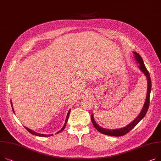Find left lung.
Wrapping results in <instances>:
<instances>
[{"instance_id":"obj_1","label":"left lung","mask_w":161,"mask_h":161,"mask_svg":"<svg viewBox=\"0 0 161 161\" xmlns=\"http://www.w3.org/2000/svg\"><path fill=\"white\" fill-rule=\"evenodd\" d=\"M134 54L135 56V59H136V61L139 63V65H139V67H140L142 72L145 74V76H146L147 80V96H146V99L145 101V103L143 106L142 110L141 111V113L139 114V115L136 118V119L129 125H127V126H125L124 127L120 128V129H118V130H115L105 129V128L100 127L95 122L93 115L92 114L91 115V120H92L93 125L94 126V127L96 130H97L99 132H100L102 134H104L106 135H109V136H120L125 135L128 132H130L133 129V128H134L136 125V124L143 119L148 110L149 105V97H150V92H151V89H152V80H151V78H150V75H149V73L144 65L141 56L136 52H134Z\"/></svg>"}]
</instances>
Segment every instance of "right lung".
<instances>
[{"label":"right lung","mask_w":161,"mask_h":161,"mask_svg":"<svg viewBox=\"0 0 161 161\" xmlns=\"http://www.w3.org/2000/svg\"><path fill=\"white\" fill-rule=\"evenodd\" d=\"M11 104H12V102H11ZM12 109H13V111H14V108H12ZM70 112V110H69V112H68V113H67V118H66V120H65V124H64V125H63V128H62V129H61L60 131H59L57 133H59V132H61L64 129H65V126H66V124H67V120H68V119H69V116ZM25 127L26 128V130L28 132H30L31 134H32V135H36V136H50L53 135V134H51V135H43V134H39V133H36V132H34V131H31V130L28 129V128H27V127Z\"/></svg>","instance_id":"1"}]
</instances>
